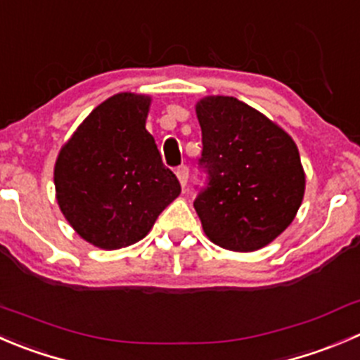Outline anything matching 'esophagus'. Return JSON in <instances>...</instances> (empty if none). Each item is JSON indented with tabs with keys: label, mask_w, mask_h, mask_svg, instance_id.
<instances>
[{
	"label": "esophagus",
	"mask_w": 360,
	"mask_h": 360,
	"mask_svg": "<svg viewBox=\"0 0 360 360\" xmlns=\"http://www.w3.org/2000/svg\"><path fill=\"white\" fill-rule=\"evenodd\" d=\"M176 174H177V179H179L181 186H186L188 177H190V169H188L186 165H181V167H177Z\"/></svg>",
	"instance_id": "esophagus-1"
}]
</instances>
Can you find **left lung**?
I'll list each match as a JSON object with an SVG mask.
<instances>
[{
  "mask_svg": "<svg viewBox=\"0 0 360 360\" xmlns=\"http://www.w3.org/2000/svg\"><path fill=\"white\" fill-rule=\"evenodd\" d=\"M202 128L198 169L205 184L193 205L218 246L255 251L276 239L304 197L297 146L278 124L233 96L197 103Z\"/></svg>",
  "mask_w": 360,
  "mask_h": 360,
  "instance_id": "obj_1",
  "label": "left lung"
}]
</instances>
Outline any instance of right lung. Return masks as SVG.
<instances>
[{"label": "right lung", "instance_id": "right-lung-1", "mask_svg": "<svg viewBox=\"0 0 360 360\" xmlns=\"http://www.w3.org/2000/svg\"><path fill=\"white\" fill-rule=\"evenodd\" d=\"M149 96L120 93L100 103L59 151L58 204L82 239L103 250L141 240L181 193L146 130Z\"/></svg>", "mask_w": 360, "mask_h": 360}]
</instances>
